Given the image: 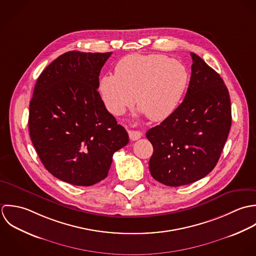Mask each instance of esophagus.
I'll use <instances>...</instances> for the list:
<instances>
[{
    "mask_svg": "<svg viewBox=\"0 0 256 256\" xmlns=\"http://www.w3.org/2000/svg\"><path fill=\"white\" fill-rule=\"evenodd\" d=\"M128 136L132 140H138L142 138V132L138 130H128Z\"/></svg>",
    "mask_w": 256,
    "mask_h": 256,
    "instance_id": "1",
    "label": "esophagus"
}]
</instances>
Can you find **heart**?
I'll use <instances>...</instances> for the list:
<instances>
[{
    "mask_svg": "<svg viewBox=\"0 0 256 256\" xmlns=\"http://www.w3.org/2000/svg\"><path fill=\"white\" fill-rule=\"evenodd\" d=\"M188 84V71L180 62L161 54H132L118 61L114 76L102 77L100 92L114 114H122L136 96L146 114L161 122L176 110Z\"/></svg>",
    "mask_w": 256,
    "mask_h": 256,
    "instance_id": "1",
    "label": "heart"
}]
</instances>
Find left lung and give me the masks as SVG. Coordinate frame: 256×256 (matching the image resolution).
Listing matches in <instances>:
<instances>
[{
	"instance_id": "obj_1",
	"label": "left lung",
	"mask_w": 256,
	"mask_h": 256,
	"mask_svg": "<svg viewBox=\"0 0 256 256\" xmlns=\"http://www.w3.org/2000/svg\"><path fill=\"white\" fill-rule=\"evenodd\" d=\"M183 102L148 130L154 146L150 171L166 186L178 187L206 176L216 165L232 126V106L220 76L195 53Z\"/></svg>"
}]
</instances>
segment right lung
<instances>
[{
  "instance_id": "right-lung-1",
  "label": "right lung",
  "mask_w": 256,
  "mask_h": 256,
  "mask_svg": "<svg viewBox=\"0 0 256 256\" xmlns=\"http://www.w3.org/2000/svg\"><path fill=\"white\" fill-rule=\"evenodd\" d=\"M112 52H68L40 75L30 104L28 130L42 164L77 186L108 176L112 155L128 144L124 128L108 112L99 76Z\"/></svg>"
}]
</instances>
